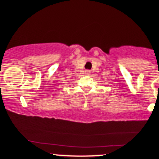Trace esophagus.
Wrapping results in <instances>:
<instances>
[{
  "mask_svg": "<svg viewBox=\"0 0 159 159\" xmlns=\"http://www.w3.org/2000/svg\"><path fill=\"white\" fill-rule=\"evenodd\" d=\"M85 74L86 75H90V70H86L85 71Z\"/></svg>",
  "mask_w": 159,
  "mask_h": 159,
  "instance_id": "obj_1",
  "label": "esophagus"
}]
</instances>
